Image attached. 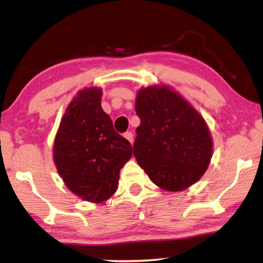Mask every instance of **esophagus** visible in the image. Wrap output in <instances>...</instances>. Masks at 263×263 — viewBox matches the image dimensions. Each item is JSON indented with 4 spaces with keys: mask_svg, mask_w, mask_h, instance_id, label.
<instances>
[{
    "mask_svg": "<svg viewBox=\"0 0 263 263\" xmlns=\"http://www.w3.org/2000/svg\"><path fill=\"white\" fill-rule=\"evenodd\" d=\"M124 138L128 140L129 142L132 143L133 145V141H134V139H133V133L132 132H127V133H124Z\"/></svg>",
    "mask_w": 263,
    "mask_h": 263,
    "instance_id": "34e87169",
    "label": "esophagus"
}]
</instances>
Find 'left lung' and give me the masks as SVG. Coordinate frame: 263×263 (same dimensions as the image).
<instances>
[{
	"label": "left lung",
	"mask_w": 263,
	"mask_h": 263,
	"mask_svg": "<svg viewBox=\"0 0 263 263\" xmlns=\"http://www.w3.org/2000/svg\"><path fill=\"white\" fill-rule=\"evenodd\" d=\"M135 111L141 124L133 153L154 184L178 192L199 181L213 146L200 114L166 86L141 89Z\"/></svg>",
	"instance_id": "8db88e82"
}]
</instances>
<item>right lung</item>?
Masks as SVG:
<instances>
[{
	"mask_svg": "<svg viewBox=\"0 0 263 263\" xmlns=\"http://www.w3.org/2000/svg\"><path fill=\"white\" fill-rule=\"evenodd\" d=\"M102 91L82 89L69 104L53 145V159L66 185L82 200L102 202L117 190L132 145L102 109Z\"/></svg>",
	"mask_w": 263,
	"mask_h": 263,
	"instance_id": "obj_1",
	"label": "right lung"
}]
</instances>
